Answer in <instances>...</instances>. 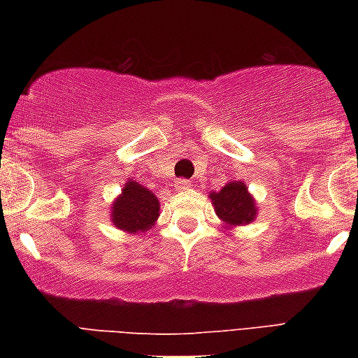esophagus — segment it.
<instances>
[{
    "instance_id": "obj_1",
    "label": "esophagus",
    "mask_w": 358,
    "mask_h": 358,
    "mask_svg": "<svg viewBox=\"0 0 358 358\" xmlns=\"http://www.w3.org/2000/svg\"><path fill=\"white\" fill-rule=\"evenodd\" d=\"M192 186V182L186 181V179H177L176 181V188L177 189H188Z\"/></svg>"
}]
</instances>
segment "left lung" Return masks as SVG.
Returning a JSON list of instances; mask_svg holds the SVG:
<instances>
[{
  "label": "left lung",
  "mask_w": 358,
  "mask_h": 358,
  "mask_svg": "<svg viewBox=\"0 0 358 358\" xmlns=\"http://www.w3.org/2000/svg\"><path fill=\"white\" fill-rule=\"evenodd\" d=\"M211 202L215 204V211L226 224L242 226L249 224L256 215V206L252 197L249 195L248 186L243 182H229L220 192L210 194Z\"/></svg>",
  "instance_id": "8db88e82"
}]
</instances>
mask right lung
Here are the masks:
<instances>
[{"label": "right lung", "mask_w": 358, "mask_h": 358, "mask_svg": "<svg viewBox=\"0 0 358 358\" xmlns=\"http://www.w3.org/2000/svg\"><path fill=\"white\" fill-rule=\"evenodd\" d=\"M113 224L129 233L147 231L159 217V201L150 189L136 181L123 186V194L113 204Z\"/></svg>", "instance_id": "1"}]
</instances>
